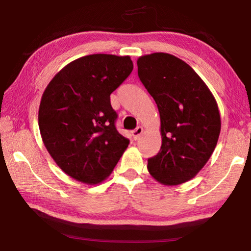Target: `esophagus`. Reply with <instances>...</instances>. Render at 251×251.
I'll return each mask as SVG.
<instances>
[{
    "instance_id": "esophagus-1",
    "label": "esophagus",
    "mask_w": 251,
    "mask_h": 251,
    "mask_svg": "<svg viewBox=\"0 0 251 251\" xmlns=\"http://www.w3.org/2000/svg\"><path fill=\"white\" fill-rule=\"evenodd\" d=\"M143 131H144L143 127H139V126L133 131V138L135 139V141H137V139L139 138V136L143 134Z\"/></svg>"
}]
</instances>
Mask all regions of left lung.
Returning a JSON list of instances; mask_svg holds the SVG:
<instances>
[{
  "instance_id": "obj_1",
  "label": "left lung",
  "mask_w": 251,
  "mask_h": 251,
  "mask_svg": "<svg viewBox=\"0 0 251 251\" xmlns=\"http://www.w3.org/2000/svg\"><path fill=\"white\" fill-rule=\"evenodd\" d=\"M137 67L160 116L161 147L148 159L147 169L160 184H182L201 172L217 145V101L196 72L172 54L144 55Z\"/></svg>"
}]
</instances>
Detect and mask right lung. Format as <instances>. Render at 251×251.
<instances>
[{"label":"right lung","instance_id":"obj_1","mask_svg":"<svg viewBox=\"0 0 251 251\" xmlns=\"http://www.w3.org/2000/svg\"><path fill=\"white\" fill-rule=\"evenodd\" d=\"M133 67L129 56L87 55L63 67L45 88L39 109L42 139L57 166L74 179L100 184L128 147L115 127L109 96Z\"/></svg>","mask_w":251,"mask_h":251}]
</instances>
